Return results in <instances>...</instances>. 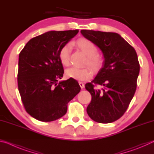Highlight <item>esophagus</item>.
<instances>
[{
    "label": "esophagus",
    "instance_id": "1",
    "mask_svg": "<svg viewBox=\"0 0 154 154\" xmlns=\"http://www.w3.org/2000/svg\"><path fill=\"white\" fill-rule=\"evenodd\" d=\"M79 84L80 87H81V88H82V89H83V88L85 87L84 83H83V82H79Z\"/></svg>",
    "mask_w": 154,
    "mask_h": 154
}]
</instances>
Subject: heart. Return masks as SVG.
<instances>
[{
    "label": "heart",
    "instance_id": "heart-1",
    "mask_svg": "<svg viewBox=\"0 0 154 154\" xmlns=\"http://www.w3.org/2000/svg\"><path fill=\"white\" fill-rule=\"evenodd\" d=\"M75 45L87 56L84 65H88L94 72H98L102 68L104 62L103 58L98 54V48L92 41L85 38H80L75 42ZM70 55H71V45L66 44L60 49L58 57L60 63L64 66H69L70 64ZM90 67V68H91ZM89 67L82 69L72 67L66 71V75L69 78L79 80L86 81L90 79L93 75V71Z\"/></svg>",
    "mask_w": 154,
    "mask_h": 154
}]
</instances>
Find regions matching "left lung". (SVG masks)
I'll return each mask as SVG.
<instances>
[{"mask_svg": "<svg viewBox=\"0 0 154 154\" xmlns=\"http://www.w3.org/2000/svg\"><path fill=\"white\" fill-rule=\"evenodd\" d=\"M81 32L102 50L105 58L94 79L85 84L92 96L87 113L98 123H111L124 114L136 91L140 71L137 52L118 33L88 30ZM97 85L102 88L98 89Z\"/></svg>", "mask_w": 154, "mask_h": 154, "instance_id": "1", "label": "left lung"}]
</instances>
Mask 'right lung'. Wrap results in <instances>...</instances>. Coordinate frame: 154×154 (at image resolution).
<instances>
[{"mask_svg":"<svg viewBox=\"0 0 154 154\" xmlns=\"http://www.w3.org/2000/svg\"><path fill=\"white\" fill-rule=\"evenodd\" d=\"M78 32L49 31L31 38L20 51L18 90L25 110L36 119L51 122L62 118L68 103L80 92L74 79L58 83L64 74L59 51Z\"/></svg>","mask_w":154,"mask_h":154,"instance_id":"right-lung-1","label":"right lung"}]
</instances>
